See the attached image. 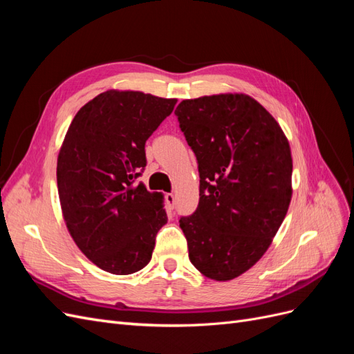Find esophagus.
<instances>
[{
	"mask_svg": "<svg viewBox=\"0 0 354 354\" xmlns=\"http://www.w3.org/2000/svg\"><path fill=\"white\" fill-rule=\"evenodd\" d=\"M165 201H167V203H168V207L173 209L174 207H176V195L174 194H167L165 195Z\"/></svg>",
	"mask_w": 354,
	"mask_h": 354,
	"instance_id": "1",
	"label": "esophagus"
}]
</instances>
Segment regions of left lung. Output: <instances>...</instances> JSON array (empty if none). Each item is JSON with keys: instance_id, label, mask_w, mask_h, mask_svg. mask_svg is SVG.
<instances>
[{"instance_id": "obj_1", "label": "left lung", "mask_w": 354, "mask_h": 354, "mask_svg": "<svg viewBox=\"0 0 354 354\" xmlns=\"http://www.w3.org/2000/svg\"><path fill=\"white\" fill-rule=\"evenodd\" d=\"M199 171V203L180 218L189 259L214 281L259 261L286 216L292 158L281 125L246 94L183 100L176 109Z\"/></svg>"}]
</instances>
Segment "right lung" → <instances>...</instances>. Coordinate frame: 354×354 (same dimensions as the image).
<instances>
[{
	"mask_svg": "<svg viewBox=\"0 0 354 354\" xmlns=\"http://www.w3.org/2000/svg\"><path fill=\"white\" fill-rule=\"evenodd\" d=\"M177 100L109 90L75 115L57 158V189L72 239L112 274H131L151 261L167 223L164 196L136 183L145 145Z\"/></svg>",
	"mask_w": 354,
	"mask_h": 354,
	"instance_id": "1",
	"label": "right lung"
}]
</instances>
